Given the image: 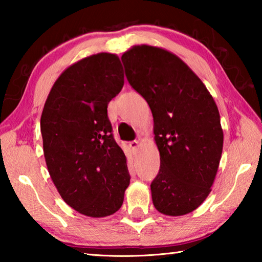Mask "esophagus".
Wrapping results in <instances>:
<instances>
[{
    "instance_id": "1",
    "label": "esophagus",
    "mask_w": 262,
    "mask_h": 262,
    "mask_svg": "<svg viewBox=\"0 0 262 262\" xmlns=\"http://www.w3.org/2000/svg\"><path fill=\"white\" fill-rule=\"evenodd\" d=\"M129 147L133 150V152H136L137 149H139V147H140V142L137 140L132 141V142H129Z\"/></svg>"
}]
</instances>
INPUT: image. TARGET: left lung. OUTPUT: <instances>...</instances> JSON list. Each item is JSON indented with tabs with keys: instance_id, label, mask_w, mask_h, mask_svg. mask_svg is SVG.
Wrapping results in <instances>:
<instances>
[{
	"instance_id": "1",
	"label": "left lung",
	"mask_w": 262,
	"mask_h": 262,
	"mask_svg": "<svg viewBox=\"0 0 262 262\" xmlns=\"http://www.w3.org/2000/svg\"><path fill=\"white\" fill-rule=\"evenodd\" d=\"M128 82L147 100L161 168L150 185L156 209L183 216L211 192L223 150L220 112L205 84L161 47L133 46L121 56Z\"/></svg>"
}]
</instances>
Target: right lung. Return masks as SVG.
Wrapping results in <instances>:
<instances>
[{"instance_id":"add662e5","label":"right lung","mask_w":262,"mask_h":262,"mask_svg":"<svg viewBox=\"0 0 262 262\" xmlns=\"http://www.w3.org/2000/svg\"><path fill=\"white\" fill-rule=\"evenodd\" d=\"M120 59L84 57L56 79L43 106V156L57 192L79 214L106 217L120 209L130 176L114 141L107 105L123 86Z\"/></svg>"}]
</instances>
